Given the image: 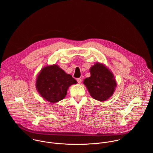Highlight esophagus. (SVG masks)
I'll return each instance as SVG.
<instances>
[{
  "label": "esophagus",
  "mask_w": 153,
  "mask_h": 153,
  "mask_svg": "<svg viewBox=\"0 0 153 153\" xmlns=\"http://www.w3.org/2000/svg\"><path fill=\"white\" fill-rule=\"evenodd\" d=\"M77 82H78V83H81V82H82V79H80V78H78V79H77Z\"/></svg>",
  "instance_id": "obj_1"
}]
</instances>
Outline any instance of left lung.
Here are the masks:
<instances>
[{
    "mask_svg": "<svg viewBox=\"0 0 153 153\" xmlns=\"http://www.w3.org/2000/svg\"><path fill=\"white\" fill-rule=\"evenodd\" d=\"M91 76L83 80V84L94 99L106 101L110 98L117 86V83L113 73L105 65L96 63L90 70Z\"/></svg>",
    "mask_w": 153,
    "mask_h": 153,
    "instance_id": "8db88e82",
    "label": "left lung"
}]
</instances>
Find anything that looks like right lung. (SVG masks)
Returning a JSON list of instances; mask_svg holds the SVG:
<instances>
[{
	"label": "right lung",
	"instance_id": "obj_1",
	"mask_svg": "<svg viewBox=\"0 0 153 153\" xmlns=\"http://www.w3.org/2000/svg\"><path fill=\"white\" fill-rule=\"evenodd\" d=\"M76 83L71 75L54 64L47 65L41 70L36 79V87L42 97L55 103L63 99L69 87Z\"/></svg>",
	"mask_w": 153,
	"mask_h": 153
}]
</instances>
